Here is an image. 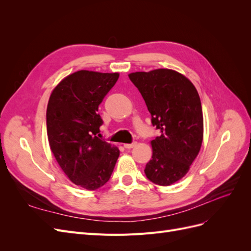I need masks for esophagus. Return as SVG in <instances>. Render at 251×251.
I'll use <instances>...</instances> for the list:
<instances>
[{
    "instance_id": "obj_1",
    "label": "esophagus",
    "mask_w": 251,
    "mask_h": 251,
    "mask_svg": "<svg viewBox=\"0 0 251 251\" xmlns=\"http://www.w3.org/2000/svg\"><path fill=\"white\" fill-rule=\"evenodd\" d=\"M136 146V142L134 141V142H132V143H125L124 144V147L126 148V149H132V148H134Z\"/></svg>"
}]
</instances>
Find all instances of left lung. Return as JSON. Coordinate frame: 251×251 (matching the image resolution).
Segmentation results:
<instances>
[{"label": "left lung", "instance_id": "8db88e82", "mask_svg": "<svg viewBox=\"0 0 251 251\" xmlns=\"http://www.w3.org/2000/svg\"><path fill=\"white\" fill-rule=\"evenodd\" d=\"M138 89L160 135L151 140L153 156L144 173L168 186L185 176L201 149L203 113L198 92L183 75L170 69L128 75Z\"/></svg>", "mask_w": 251, "mask_h": 251}]
</instances>
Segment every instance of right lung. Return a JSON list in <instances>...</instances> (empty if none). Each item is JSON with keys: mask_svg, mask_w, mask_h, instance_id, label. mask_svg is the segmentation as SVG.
Instances as JSON below:
<instances>
[{"mask_svg": "<svg viewBox=\"0 0 251 251\" xmlns=\"http://www.w3.org/2000/svg\"><path fill=\"white\" fill-rule=\"evenodd\" d=\"M118 73L81 70L60 81L49 98L46 123L50 149L73 183L94 191L109 181L119 150L98 138V107Z\"/></svg>", "mask_w": 251, "mask_h": 251, "instance_id": "obj_1", "label": "right lung"}]
</instances>
